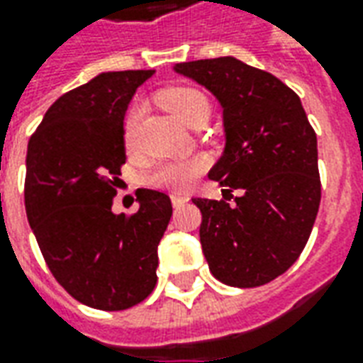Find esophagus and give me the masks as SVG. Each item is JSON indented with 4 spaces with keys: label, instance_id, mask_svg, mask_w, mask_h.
Here are the masks:
<instances>
[{
    "label": "esophagus",
    "instance_id": "1",
    "mask_svg": "<svg viewBox=\"0 0 363 363\" xmlns=\"http://www.w3.org/2000/svg\"><path fill=\"white\" fill-rule=\"evenodd\" d=\"M186 200H189V198H186V196H179V194H173V196H171V202H173L174 208H179V206H182V204H184V202H186Z\"/></svg>",
    "mask_w": 363,
    "mask_h": 363
}]
</instances>
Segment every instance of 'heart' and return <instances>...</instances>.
<instances>
[{
	"label": "heart",
	"instance_id": "b5f03b06",
	"mask_svg": "<svg viewBox=\"0 0 363 363\" xmlns=\"http://www.w3.org/2000/svg\"><path fill=\"white\" fill-rule=\"evenodd\" d=\"M161 104L167 111L173 114L174 118L186 128H192L200 116L210 114V104L198 89L192 87H173L161 93ZM142 116V108L140 106H132L126 114L124 120V138L126 142H132L135 134V128ZM208 161L206 157H190L182 159V161H167V163H159L153 167L145 181L155 189L173 190V192H186V190L194 184L200 174L204 173Z\"/></svg>",
	"mask_w": 363,
	"mask_h": 363
}]
</instances>
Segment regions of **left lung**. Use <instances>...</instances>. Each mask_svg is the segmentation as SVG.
Wrapping results in <instances>:
<instances>
[{
	"mask_svg": "<svg viewBox=\"0 0 363 363\" xmlns=\"http://www.w3.org/2000/svg\"><path fill=\"white\" fill-rule=\"evenodd\" d=\"M173 69L206 87L223 111L225 147L208 173L225 186L223 200L192 198L208 267L233 288L268 284L301 255L319 212L315 130L286 83L233 56ZM237 188L244 194L229 205Z\"/></svg>",
	"mask_w": 363,
	"mask_h": 363,
	"instance_id": "1",
	"label": "left lung"
}]
</instances>
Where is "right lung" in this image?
I'll return each mask as SVG.
<instances>
[{
	"label": "right lung",
	"instance_id": "1",
	"mask_svg": "<svg viewBox=\"0 0 363 363\" xmlns=\"http://www.w3.org/2000/svg\"><path fill=\"white\" fill-rule=\"evenodd\" d=\"M153 69L104 72L62 95L27 150L25 208L46 264L77 301L122 311L157 284V245L171 198L140 189L132 216L112 212L126 161L124 116Z\"/></svg>",
	"mask_w": 363,
	"mask_h": 363
}]
</instances>
